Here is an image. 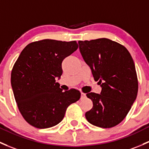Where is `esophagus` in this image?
Listing matches in <instances>:
<instances>
[{"label":"esophagus","instance_id":"esophagus-1","mask_svg":"<svg viewBox=\"0 0 149 149\" xmlns=\"http://www.w3.org/2000/svg\"><path fill=\"white\" fill-rule=\"evenodd\" d=\"M86 93H81V98H86Z\"/></svg>","mask_w":149,"mask_h":149}]
</instances>
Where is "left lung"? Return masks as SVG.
Segmentation results:
<instances>
[{
	"label": "left lung",
	"instance_id": "8db88e82",
	"mask_svg": "<svg viewBox=\"0 0 149 149\" xmlns=\"http://www.w3.org/2000/svg\"><path fill=\"white\" fill-rule=\"evenodd\" d=\"M80 52L101 85V94L87 93L93 107L86 113L88 121L101 128H112L126 116L137 96L139 83L131 54L123 45L98 38L79 40Z\"/></svg>",
	"mask_w": 149,
	"mask_h": 149
}]
</instances>
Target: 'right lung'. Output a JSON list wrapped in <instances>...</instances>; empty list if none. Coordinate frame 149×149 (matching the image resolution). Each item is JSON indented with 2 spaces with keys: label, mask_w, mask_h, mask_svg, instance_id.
Returning a JSON list of instances; mask_svg holds the SVG:
<instances>
[{
  "label": "right lung",
  "mask_w": 149,
  "mask_h": 149,
  "mask_svg": "<svg viewBox=\"0 0 149 149\" xmlns=\"http://www.w3.org/2000/svg\"><path fill=\"white\" fill-rule=\"evenodd\" d=\"M78 47L76 40L44 39L29 43L21 51L13 67L11 86L20 113L32 126H56L67 108L80 99L79 91H63L56 82L63 73V61Z\"/></svg>",
  "instance_id": "1"
}]
</instances>
